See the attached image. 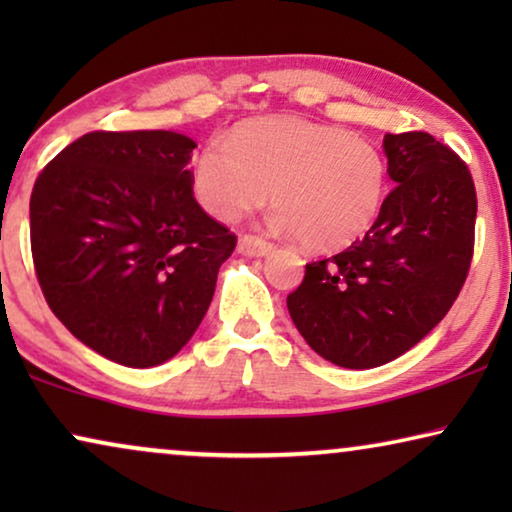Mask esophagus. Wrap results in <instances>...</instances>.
I'll use <instances>...</instances> for the list:
<instances>
[{
	"label": "esophagus",
	"mask_w": 512,
	"mask_h": 512,
	"mask_svg": "<svg viewBox=\"0 0 512 512\" xmlns=\"http://www.w3.org/2000/svg\"><path fill=\"white\" fill-rule=\"evenodd\" d=\"M237 247H240V251L244 256H268L272 249L270 242L261 240V237H254V235H242L240 242H237Z\"/></svg>",
	"instance_id": "obj_1"
}]
</instances>
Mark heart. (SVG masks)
I'll list each match as a JSON object with an SVG mask.
<instances>
[{"mask_svg":"<svg viewBox=\"0 0 512 512\" xmlns=\"http://www.w3.org/2000/svg\"><path fill=\"white\" fill-rule=\"evenodd\" d=\"M193 193L216 219L263 205L312 251H335L373 228L391 186L389 160L368 139L300 116L254 118L193 158Z\"/></svg>","mask_w":512,"mask_h":512,"instance_id":"obj_1","label":"heart"}]
</instances>
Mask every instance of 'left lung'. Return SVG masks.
<instances>
[{
	"label": "left lung",
	"mask_w": 512,
	"mask_h": 512,
	"mask_svg": "<svg viewBox=\"0 0 512 512\" xmlns=\"http://www.w3.org/2000/svg\"><path fill=\"white\" fill-rule=\"evenodd\" d=\"M396 188L363 240L307 263L293 324L319 356L366 370L398 359L450 312L473 258L471 172L429 132L384 135Z\"/></svg>",
	"instance_id": "8db88e82"
}]
</instances>
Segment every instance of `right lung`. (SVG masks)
Here are the masks:
<instances>
[{
  "label": "right lung",
  "instance_id": "add662e5",
  "mask_svg": "<svg viewBox=\"0 0 512 512\" xmlns=\"http://www.w3.org/2000/svg\"><path fill=\"white\" fill-rule=\"evenodd\" d=\"M193 149L172 130H97L34 181L32 258L46 303L121 366H160L193 338L237 244L193 198Z\"/></svg>",
  "mask_w": 512,
  "mask_h": 512
}]
</instances>
